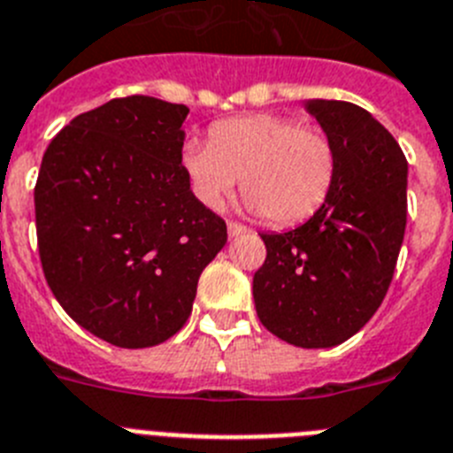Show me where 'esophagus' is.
Segmentation results:
<instances>
[{"instance_id":"1","label":"esophagus","mask_w":453,"mask_h":453,"mask_svg":"<svg viewBox=\"0 0 453 453\" xmlns=\"http://www.w3.org/2000/svg\"><path fill=\"white\" fill-rule=\"evenodd\" d=\"M246 230H249V227L242 226V223L227 221V234H230V237H237V234H243V232H246Z\"/></svg>"}]
</instances>
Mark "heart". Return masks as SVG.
Returning a JSON list of instances; mask_svg holds the SVG:
<instances>
[{"mask_svg": "<svg viewBox=\"0 0 453 453\" xmlns=\"http://www.w3.org/2000/svg\"><path fill=\"white\" fill-rule=\"evenodd\" d=\"M182 164L196 196L219 210L242 178L249 207L273 226L305 221L328 198L337 173L328 134L282 113L232 118L188 141Z\"/></svg>", "mask_w": 453, "mask_h": 453, "instance_id": "b5f03b06", "label": "heart"}]
</instances>
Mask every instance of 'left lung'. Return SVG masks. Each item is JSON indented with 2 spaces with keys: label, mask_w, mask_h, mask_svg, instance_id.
I'll return each mask as SVG.
<instances>
[{
  "label": "left lung",
  "mask_w": 453,
  "mask_h": 453,
  "mask_svg": "<svg viewBox=\"0 0 453 453\" xmlns=\"http://www.w3.org/2000/svg\"><path fill=\"white\" fill-rule=\"evenodd\" d=\"M335 145L337 173L310 221L259 234L255 310L269 333L303 349L346 342L380 308L406 232L408 164L399 143L363 107L305 104Z\"/></svg>",
  "instance_id": "8db88e82"
}]
</instances>
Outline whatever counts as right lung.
Returning a JSON list of instances; mask_svg holds the SVG:
<instances>
[{"label": "right lung", "mask_w": 453, "mask_h": 453, "mask_svg": "<svg viewBox=\"0 0 453 453\" xmlns=\"http://www.w3.org/2000/svg\"><path fill=\"white\" fill-rule=\"evenodd\" d=\"M187 113L116 97L73 118L42 155L34 203L47 285L70 319L120 349L175 335L227 242L182 166Z\"/></svg>", "instance_id": "right-lung-1"}]
</instances>
